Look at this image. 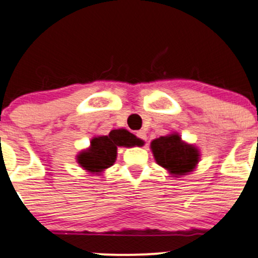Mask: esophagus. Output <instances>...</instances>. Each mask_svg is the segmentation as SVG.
<instances>
[{"label": "esophagus", "instance_id": "1", "mask_svg": "<svg viewBox=\"0 0 258 258\" xmlns=\"http://www.w3.org/2000/svg\"><path fill=\"white\" fill-rule=\"evenodd\" d=\"M137 137L139 138V139H142L143 142H147V140H148L147 133H145L144 130H140V132H138V133H137Z\"/></svg>", "mask_w": 258, "mask_h": 258}]
</instances>
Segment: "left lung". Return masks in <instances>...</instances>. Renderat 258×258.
Listing matches in <instances>:
<instances>
[{
  "instance_id": "1",
  "label": "left lung",
  "mask_w": 258,
  "mask_h": 258,
  "mask_svg": "<svg viewBox=\"0 0 258 258\" xmlns=\"http://www.w3.org/2000/svg\"><path fill=\"white\" fill-rule=\"evenodd\" d=\"M150 149L156 164L168 170L174 177L192 172L201 158L199 148L184 142L176 132L154 139L150 143Z\"/></svg>"
}]
</instances>
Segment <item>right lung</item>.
I'll return each mask as SVG.
<instances>
[{
  "instance_id": "1",
  "label": "right lung",
  "mask_w": 258,
  "mask_h": 258,
  "mask_svg": "<svg viewBox=\"0 0 258 258\" xmlns=\"http://www.w3.org/2000/svg\"><path fill=\"white\" fill-rule=\"evenodd\" d=\"M144 142L126 129H114L108 135H98L90 140L89 148L77 155V163L88 174L100 175L114 165L118 147H142Z\"/></svg>"
}]
</instances>
